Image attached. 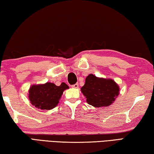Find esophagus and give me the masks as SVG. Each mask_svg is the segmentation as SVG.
<instances>
[{"label": "esophagus", "mask_w": 154, "mask_h": 154, "mask_svg": "<svg viewBox=\"0 0 154 154\" xmlns=\"http://www.w3.org/2000/svg\"><path fill=\"white\" fill-rule=\"evenodd\" d=\"M72 87H73V88H78V87H79V83H75V84L72 85Z\"/></svg>", "instance_id": "esophagus-1"}]
</instances>
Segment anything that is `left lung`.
<instances>
[{
  "label": "left lung",
  "instance_id": "obj_1",
  "mask_svg": "<svg viewBox=\"0 0 154 154\" xmlns=\"http://www.w3.org/2000/svg\"><path fill=\"white\" fill-rule=\"evenodd\" d=\"M81 91L89 104L95 107L108 106L118 96L119 86L111 79H99L93 74L86 78Z\"/></svg>",
  "mask_w": 154,
  "mask_h": 154
}]
</instances>
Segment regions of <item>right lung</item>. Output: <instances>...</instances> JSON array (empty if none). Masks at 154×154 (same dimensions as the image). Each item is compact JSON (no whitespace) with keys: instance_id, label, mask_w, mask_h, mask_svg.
<instances>
[{"instance_id":"obj_1","label":"right lung","mask_w":154,"mask_h":154,"mask_svg":"<svg viewBox=\"0 0 154 154\" xmlns=\"http://www.w3.org/2000/svg\"><path fill=\"white\" fill-rule=\"evenodd\" d=\"M68 88V85L64 82H62L60 86L51 82L32 85L29 89V100L31 104L37 108L51 110L56 107L63 92Z\"/></svg>"}]
</instances>
